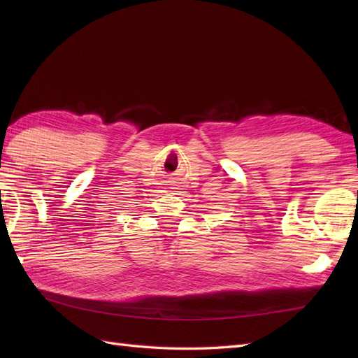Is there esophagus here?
<instances>
[{
	"label": "esophagus",
	"instance_id": "obj_1",
	"mask_svg": "<svg viewBox=\"0 0 358 358\" xmlns=\"http://www.w3.org/2000/svg\"><path fill=\"white\" fill-rule=\"evenodd\" d=\"M171 180H173V178H171Z\"/></svg>",
	"mask_w": 358,
	"mask_h": 358
}]
</instances>
